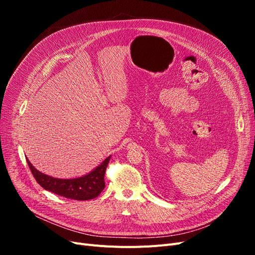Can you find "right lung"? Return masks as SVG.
I'll list each match as a JSON object with an SVG mask.
<instances>
[{
    "mask_svg": "<svg viewBox=\"0 0 255 255\" xmlns=\"http://www.w3.org/2000/svg\"><path fill=\"white\" fill-rule=\"evenodd\" d=\"M111 157L112 155L106 157L89 173L80 177H74V179H57V177L44 174L38 171L27 157L26 161L36 181L45 190L68 199L85 201V200L97 198L104 189V174Z\"/></svg>",
    "mask_w": 255,
    "mask_h": 255,
    "instance_id": "1",
    "label": "right lung"
}]
</instances>
